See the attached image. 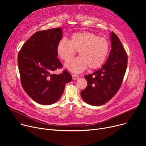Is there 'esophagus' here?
Masks as SVG:
<instances>
[{
	"mask_svg": "<svg viewBox=\"0 0 146 146\" xmlns=\"http://www.w3.org/2000/svg\"><path fill=\"white\" fill-rule=\"evenodd\" d=\"M72 78L73 80H76V79H78L79 78V77L77 75H75V74H72Z\"/></svg>",
	"mask_w": 146,
	"mask_h": 146,
	"instance_id": "1",
	"label": "esophagus"
}]
</instances>
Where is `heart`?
<instances>
[{
  "label": "heart",
  "mask_w": 146,
  "mask_h": 146,
  "mask_svg": "<svg viewBox=\"0 0 146 146\" xmlns=\"http://www.w3.org/2000/svg\"><path fill=\"white\" fill-rule=\"evenodd\" d=\"M110 48L109 41L105 38L88 32L72 34L68 41L62 39L58 41L56 52L61 60L67 61L73 58L78 51L79 57L65 64V67L74 73H79L89 67L96 69L104 63Z\"/></svg>",
  "instance_id": "obj_1"
}]
</instances>
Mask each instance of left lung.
I'll use <instances>...</instances> for the list:
<instances>
[{
    "mask_svg": "<svg viewBox=\"0 0 146 146\" xmlns=\"http://www.w3.org/2000/svg\"><path fill=\"white\" fill-rule=\"evenodd\" d=\"M111 47L106 62L94 73L85 76L88 86L80 94L85 102L99 106L108 102L119 89L125 75L128 57L118 36L111 34Z\"/></svg>",
    "mask_w": 146,
    "mask_h": 146,
    "instance_id": "left-lung-1",
    "label": "left lung"
}]
</instances>
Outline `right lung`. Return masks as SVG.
<instances>
[{"mask_svg":"<svg viewBox=\"0 0 146 146\" xmlns=\"http://www.w3.org/2000/svg\"><path fill=\"white\" fill-rule=\"evenodd\" d=\"M63 36L61 28L40 31L34 34L22 46L18 56L22 86L33 100L41 105L57 102L66 83L72 76L66 70L53 72L63 67L57 58V45Z\"/></svg>","mask_w":146,"mask_h":146,"instance_id":"1","label":"right lung"}]
</instances>
